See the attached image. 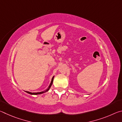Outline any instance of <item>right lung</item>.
Wrapping results in <instances>:
<instances>
[{"mask_svg":"<svg viewBox=\"0 0 122 122\" xmlns=\"http://www.w3.org/2000/svg\"><path fill=\"white\" fill-rule=\"evenodd\" d=\"M54 76H53V77L52 79H51V83H50V84H49V86H48V88H47L46 90L43 91V92H27V91H26V92H27V93H28V94H31V95H38V94H42V93H44V92H47V91H48L49 89V88H51V85H52V83H53V79H54Z\"/></svg>","mask_w":122,"mask_h":122,"instance_id":"obj_1","label":"right lung"}]
</instances>
